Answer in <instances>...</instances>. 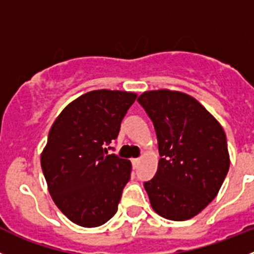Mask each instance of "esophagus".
<instances>
[{
	"mask_svg": "<svg viewBox=\"0 0 254 254\" xmlns=\"http://www.w3.org/2000/svg\"><path fill=\"white\" fill-rule=\"evenodd\" d=\"M131 163H132V167L138 168L139 164H140V159H132Z\"/></svg>",
	"mask_w": 254,
	"mask_h": 254,
	"instance_id": "34e87169",
	"label": "esophagus"
}]
</instances>
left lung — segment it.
Returning <instances> with one entry per match:
<instances>
[{
  "instance_id": "left-lung-1",
  "label": "left lung",
  "mask_w": 254,
  "mask_h": 254,
  "mask_svg": "<svg viewBox=\"0 0 254 254\" xmlns=\"http://www.w3.org/2000/svg\"><path fill=\"white\" fill-rule=\"evenodd\" d=\"M138 101L153 122L162 156L155 177L144 183L151 208L167 219H190L217 196L228 173L223 127L184 92L150 90Z\"/></svg>"
}]
</instances>
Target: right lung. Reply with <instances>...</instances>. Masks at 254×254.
Masks as SVG:
<instances>
[{"label": "right lung", "mask_w": 254, "mask_h": 254, "mask_svg": "<svg viewBox=\"0 0 254 254\" xmlns=\"http://www.w3.org/2000/svg\"><path fill=\"white\" fill-rule=\"evenodd\" d=\"M138 94L92 90L65 106L41 153L47 189L59 209L77 226L94 228L118 210L131 163L106 144L118 138L123 118Z\"/></svg>", "instance_id": "obj_1"}]
</instances>
